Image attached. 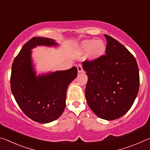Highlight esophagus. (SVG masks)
I'll list each match as a JSON object with an SVG mask.
<instances>
[{
    "instance_id": "1",
    "label": "esophagus",
    "mask_w": 150,
    "mask_h": 150,
    "mask_svg": "<svg viewBox=\"0 0 150 150\" xmlns=\"http://www.w3.org/2000/svg\"><path fill=\"white\" fill-rule=\"evenodd\" d=\"M77 71H78L79 73L83 72V67H82V65H81V64L77 65Z\"/></svg>"
}]
</instances>
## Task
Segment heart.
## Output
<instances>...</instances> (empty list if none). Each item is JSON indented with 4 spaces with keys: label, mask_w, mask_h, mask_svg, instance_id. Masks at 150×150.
Masks as SVG:
<instances>
[{
    "label": "heart",
    "mask_w": 150,
    "mask_h": 150,
    "mask_svg": "<svg viewBox=\"0 0 150 150\" xmlns=\"http://www.w3.org/2000/svg\"><path fill=\"white\" fill-rule=\"evenodd\" d=\"M106 45L102 40H85L81 42L78 46L79 52L86 54L88 61H96L105 54Z\"/></svg>",
    "instance_id": "heart-1"
}]
</instances>
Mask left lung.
Wrapping results in <instances>:
<instances>
[{
	"label": "left lung",
	"instance_id": "8db88e82",
	"mask_svg": "<svg viewBox=\"0 0 150 150\" xmlns=\"http://www.w3.org/2000/svg\"><path fill=\"white\" fill-rule=\"evenodd\" d=\"M105 55L82 63L88 77L85 97L88 105L102 119L112 120L128 112L139 91V76L134 55L117 40L105 34Z\"/></svg>",
	"mask_w": 150,
	"mask_h": 150
}]
</instances>
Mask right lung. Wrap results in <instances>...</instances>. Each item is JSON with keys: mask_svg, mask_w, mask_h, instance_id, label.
<instances>
[{"mask_svg": "<svg viewBox=\"0 0 150 150\" xmlns=\"http://www.w3.org/2000/svg\"><path fill=\"white\" fill-rule=\"evenodd\" d=\"M57 47L55 40L34 37L26 43L14 58L11 77V91L16 103L28 117L46 124L59 118L65 107L69 85L77 75V69L37 75L32 50L37 46Z\"/></svg>", "mask_w": 150, "mask_h": 150, "instance_id": "right-lung-1", "label": "right lung"}]
</instances>
